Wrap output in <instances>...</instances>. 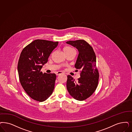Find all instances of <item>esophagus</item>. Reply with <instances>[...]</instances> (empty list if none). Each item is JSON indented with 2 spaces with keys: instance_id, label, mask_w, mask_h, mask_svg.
<instances>
[{
  "instance_id": "obj_1",
  "label": "esophagus",
  "mask_w": 132,
  "mask_h": 132,
  "mask_svg": "<svg viewBox=\"0 0 132 132\" xmlns=\"http://www.w3.org/2000/svg\"><path fill=\"white\" fill-rule=\"evenodd\" d=\"M63 72H62V71H57V72H56V75H59L60 74H62V73H63Z\"/></svg>"
}]
</instances>
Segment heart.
Masks as SVG:
<instances>
[{
    "mask_svg": "<svg viewBox=\"0 0 132 132\" xmlns=\"http://www.w3.org/2000/svg\"><path fill=\"white\" fill-rule=\"evenodd\" d=\"M64 50L65 53L67 54L68 53H69V52H71V51H74L75 50L71 47L65 46V47H64Z\"/></svg>",
    "mask_w": 132,
    "mask_h": 132,
    "instance_id": "heart-1",
    "label": "heart"
}]
</instances>
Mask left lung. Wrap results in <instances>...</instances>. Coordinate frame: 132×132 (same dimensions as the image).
<instances>
[{"mask_svg": "<svg viewBox=\"0 0 132 132\" xmlns=\"http://www.w3.org/2000/svg\"><path fill=\"white\" fill-rule=\"evenodd\" d=\"M67 43L78 49L75 68L81 70V77L77 81L68 75L67 88L72 97L83 101L90 97L97 87L99 73L96 65V55L93 47L84 40H69Z\"/></svg>", "mask_w": 132, "mask_h": 132, "instance_id": "obj_1", "label": "left lung"}]
</instances>
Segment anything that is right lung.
<instances>
[{
	"label": "right lung",
	"mask_w": 132,
	"mask_h": 132,
	"mask_svg": "<svg viewBox=\"0 0 132 132\" xmlns=\"http://www.w3.org/2000/svg\"><path fill=\"white\" fill-rule=\"evenodd\" d=\"M58 42L36 39L22 50L18 64L20 83L25 92L35 100L43 102L52 94L56 75L40 71Z\"/></svg>",
	"instance_id": "add662e5"
}]
</instances>
